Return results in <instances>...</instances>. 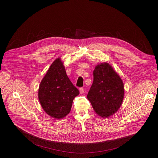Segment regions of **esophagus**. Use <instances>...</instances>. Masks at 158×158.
I'll use <instances>...</instances> for the list:
<instances>
[{"label":"esophagus","mask_w":158,"mask_h":158,"mask_svg":"<svg viewBox=\"0 0 158 158\" xmlns=\"http://www.w3.org/2000/svg\"><path fill=\"white\" fill-rule=\"evenodd\" d=\"M79 92L81 94H83L84 93V89L83 88H80L79 89Z\"/></svg>","instance_id":"obj_1"}]
</instances>
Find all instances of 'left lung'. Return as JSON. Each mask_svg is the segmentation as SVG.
<instances>
[{
    "label": "left lung",
    "mask_w": 158,
    "mask_h": 158,
    "mask_svg": "<svg viewBox=\"0 0 158 158\" xmlns=\"http://www.w3.org/2000/svg\"><path fill=\"white\" fill-rule=\"evenodd\" d=\"M124 97V83L112 67L106 62L97 65L87 94L94 112L102 118H109L120 109Z\"/></svg>",
    "instance_id": "obj_1"
}]
</instances>
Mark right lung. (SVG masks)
Wrapping results in <instances>:
<instances>
[{"mask_svg": "<svg viewBox=\"0 0 158 158\" xmlns=\"http://www.w3.org/2000/svg\"><path fill=\"white\" fill-rule=\"evenodd\" d=\"M79 90L66 74L61 58L53 61L43 77L38 89V99L42 109L52 118L61 119L68 114Z\"/></svg>", "mask_w": 158, "mask_h": 158, "instance_id": "obj_1", "label": "right lung"}]
</instances>
